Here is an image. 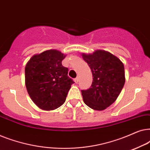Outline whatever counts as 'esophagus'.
Masks as SVG:
<instances>
[{"instance_id": "obj_1", "label": "esophagus", "mask_w": 150, "mask_h": 150, "mask_svg": "<svg viewBox=\"0 0 150 150\" xmlns=\"http://www.w3.org/2000/svg\"><path fill=\"white\" fill-rule=\"evenodd\" d=\"M79 77H76V79H74V82L76 83H79Z\"/></svg>"}]
</instances>
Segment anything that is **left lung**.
<instances>
[{
  "mask_svg": "<svg viewBox=\"0 0 150 150\" xmlns=\"http://www.w3.org/2000/svg\"><path fill=\"white\" fill-rule=\"evenodd\" d=\"M82 56L93 77L91 87L81 90L83 101L92 109L104 110L115 101L124 87V64L117 57L104 50Z\"/></svg>",
  "mask_w": 150,
  "mask_h": 150,
  "instance_id": "obj_1",
  "label": "left lung"
}]
</instances>
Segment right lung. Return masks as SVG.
Here are the masks:
<instances>
[{
  "mask_svg": "<svg viewBox=\"0 0 150 150\" xmlns=\"http://www.w3.org/2000/svg\"><path fill=\"white\" fill-rule=\"evenodd\" d=\"M65 55L56 50L34 55L25 67V84L35 104L45 110L59 108L64 103L74 82L68 68L62 65Z\"/></svg>",
  "mask_w": 150,
  "mask_h": 150,
  "instance_id": "right-lung-1",
  "label": "right lung"
}]
</instances>
